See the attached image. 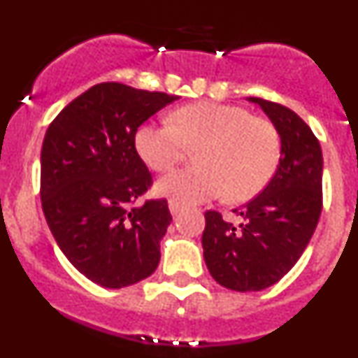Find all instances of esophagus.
<instances>
[{
	"mask_svg": "<svg viewBox=\"0 0 358 358\" xmlns=\"http://www.w3.org/2000/svg\"><path fill=\"white\" fill-rule=\"evenodd\" d=\"M168 206H169V211H171V215L175 216V215H178L180 211H182V202L180 201H175V199H169V202H168Z\"/></svg>",
	"mask_w": 358,
	"mask_h": 358,
	"instance_id": "esophagus-1",
	"label": "esophagus"
}]
</instances>
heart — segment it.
<instances>
[{"label":"heart","instance_id":"obj_1","mask_svg":"<svg viewBox=\"0 0 358 358\" xmlns=\"http://www.w3.org/2000/svg\"><path fill=\"white\" fill-rule=\"evenodd\" d=\"M138 156L164 173L197 149L201 166L159 180L157 192L180 202H201L227 194L244 202L258 196L280 161V135L268 119L237 106L197 102L171 114V122L143 124L135 133Z\"/></svg>","mask_w":358,"mask_h":358}]
</instances>
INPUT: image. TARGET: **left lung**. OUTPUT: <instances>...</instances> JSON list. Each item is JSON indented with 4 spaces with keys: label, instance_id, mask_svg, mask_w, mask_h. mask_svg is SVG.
<instances>
[{
    "label": "left lung",
    "instance_id": "1",
    "mask_svg": "<svg viewBox=\"0 0 358 358\" xmlns=\"http://www.w3.org/2000/svg\"><path fill=\"white\" fill-rule=\"evenodd\" d=\"M258 103L280 135V161L263 192L243 209L234 225L222 213H204V259L213 279L232 291H262L279 282L312 239L322 211V150L296 112L270 100Z\"/></svg>",
    "mask_w": 358,
    "mask_h": 358
}]
</instances>
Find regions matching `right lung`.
Segmentation results:
<instances>
[{
    "instance_id": "add662e5",
    "label": "right lung",
    "mask_w": 358,
    "mask_h": 358,
    "mask_svg": "<svg viewBox=\"0 0 358 358\" xmlns=\"http://www.w3.org/2000/svg\"><path fill=\"white\" fill-rule=\"evenodd\" d=\"M176 100L162 92L100 83L50 122L41 147V206L66 258L103 287L152 275L171 213L166 199L133 206L152 187L135 147L150 115Z\"/></svg>"
}]
</instances>
